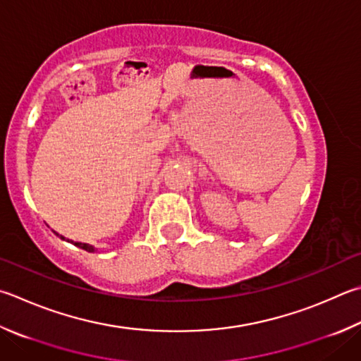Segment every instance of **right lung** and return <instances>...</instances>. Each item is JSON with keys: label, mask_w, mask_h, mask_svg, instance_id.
<instances>
[{"label": "right lung", "mask_w": 361, "mask_h": 361, "mask_svg": "<svg viewBox=\"0 0 361 361\" xmlns=\"http://www.w3.org/2000/svg\"><path fill=\"white\" fill-rule=\"evenodd\" d=\"M63 238V237H61ZM78 247H82V249H85V251H88V252H93L94 251V247L93 246H90V245H85V243H75Z\"/></svg>", "instance_id": "obj_1"}]
</instances>
